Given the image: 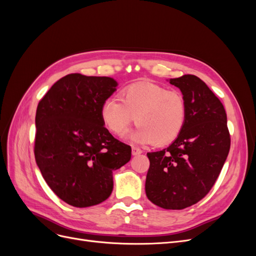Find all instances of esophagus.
Instances as JSON below:
<instances>
[{
	"label": "esophagus",
	"mask_w": 256,
	"mask_h": 256,
	"mask_svg": "<svg viewBox=\"0 0 256 256\" xmlns=\"http://www.w3.org/2000/svg\"><path fill=\"white\" fill-rule=\"evenodd\" d=\"M142 154V150L140 148H138V147H132V154L134 156H136V154Z\"/></svg>",
	"instance_id": "1"
}]
</instances>
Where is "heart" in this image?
<instances>
[{
	"instance_id": "1",
	"label": "heart",
	"mask_w": 256,
	"mask_h": 256,
	"mask_svg": "<svg viewBox=\"0 0 256 256\" xmlns=\"http://www.w3.org/2000/svg\"><path fill=\"white\" fill-rule=\"evenodd\" d=\"M122 99L108 98L102 106V118L113 134L122 136L136 120L131 140L158 146L174 141L184 128L187 104L180 92L166 90L150 82L131 84L122 90Z\"/></svg>"
}]
</instances>
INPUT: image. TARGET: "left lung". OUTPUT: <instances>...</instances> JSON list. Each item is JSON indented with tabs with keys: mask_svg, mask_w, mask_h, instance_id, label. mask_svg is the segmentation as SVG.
Segmentation results:
<instances>
[{
	"mask_svg": "<svg viewBox=\"0 0 256 256\" xmlns=\"http://www.w3.org/2000/svg\"><path fill=\"white\" fill-rule=\"evenodd\" d=\"M187 104L182 132L166 148L147 152L145 192L164 209H184L202 200L218 178L230 152L224 106L204 81L193 74L170 79Z\"/></svg>",
	"mask_w": 256,
	"mask_h": 256,
	"instance_id": "obj_1",
	"label": "left lung"
}]
</instances>
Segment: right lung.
<instances>
[{"instance_id": "1", "label": "right lung", "mask_w": 256, "mask_h": 256, "mask_svg": "<svg viewBox=\"0 0 256 256\" xmlns=\"http://www.w3.org/2000/svg\"><path fill=\"white\" fill-rule=\"evenodd\" d=\"M110 76L67 74L38 104L35 160L51 190L74 207L111 196L113 171L131 158V147L104 125L102 106L116 90Z\"/></svg>"}]
</instances>
